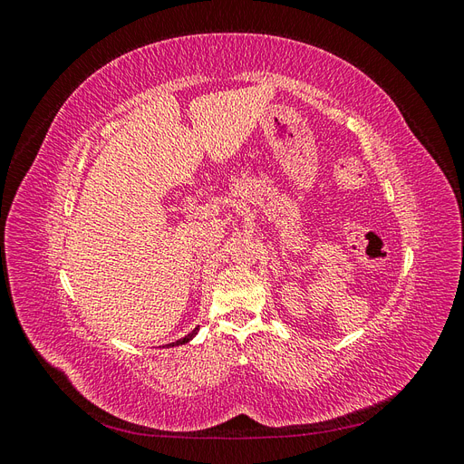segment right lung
I'll use <instances>...</instances> for the list:
<instances>
[{
  "label": "right lung",
  "mask_w": 464,
  "mask_h": 464,
  "mask_svg": "<svg viewBox=\"0 0 464 464\" xmlns=\"http://www.w3.org/2000/svg\"><path fill=\"white\" fill-rule=\"evenodd\" d=\"M198 331H199V327H195V329H193L189 334H186V336H184V339H179V341H176V343H170V344H166V346H179V344H186V343H189V341L193 339L195 334H198Z\"/></svg>",
  "instance_id": "obj_1"
}]
</instances>
